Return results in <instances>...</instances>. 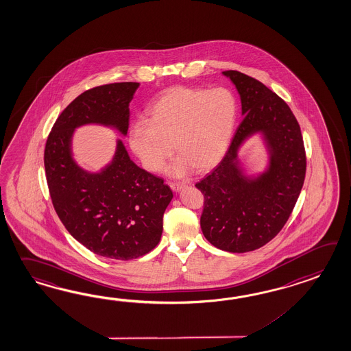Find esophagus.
Returning a JSON list of instances; mask_svg holds the SVG:
<instances>
[{
	"instance_id": "1",
	"label": "esophagus",
	"mask_w": 351,
	"mask_h": 351,
	"mask_svg": "<svg viewBox=\"0 0 351 351\" xmlns=\"http://www.w3.org/2000/svg\"><path fill=\"white\" fill-rule=\"evenodd\" d=\"M169 186H171V189H173L174 192H178L182 188L186 187L184 183H178V182H171Z\"/></svg>"
}]
</instances>
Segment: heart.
<instances>
[{
    "instance_id": "obj_1",
    "label": "heart",
    "mask_w": 351,
    "mask_h": 351,
    "mask_svg": "<svg viewBox=\"0 0 351 351\" xmlns=\"http://www.w3.org/2000/svg\"><path fill=\"white\" fill-rule=\"evenodd\" d=\"M147 120L132 123L129 143L149 171H159L173 153V176L191 168L206 171L228 152L237 120V99L228 88L176 86L164 90L147 108Z\"/></svg>"
}]
</instances>
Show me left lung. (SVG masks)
<instances>
[{
  "instance_id": "left-lung-1",
  "label": "left lung",
  "mask_w": 351,
  "mask_h": 351,
  "mask_svg": "<svg viewBox=\"0 0 351 351\" xmlns=\"http://www.w3.org/2000/svg\"><path fill=\"white\" fill-rule=\"evenodd\" d=\"M235 84L243 121L228 152L196 187L204 195L201 228L213 246L246 253L269 243L293 211L306 176L301 128L289 106L261 82L237 71L222 72ZM261 132L270 150V168L255 180L245 178L237 152Z\"/></svg>"
}]
</instances>
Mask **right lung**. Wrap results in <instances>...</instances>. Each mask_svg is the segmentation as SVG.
Segmentation results:
<instances>
[{
  "label": "right lung",
  "instance_id": "1",
  "mask_svg": "<svg viewBox=\"0 0 351 351\" xmlns=\"http://www.w3.org/2000/svg\"><path fill=\"white\" fill-rule=\"evenodd\" d=\"M139 83L121 82L83 92L53 125L44 150L50 198L68 232L92 253L131 261L152 252L163 232L171 188L134 163L117 141L111 164L99 173L80 168L72 158L74 129L86 123L114 126L128 134L130 104Z\"/></svg>",
  "mask_w": 351,
  "mask_h": 351
}]
</instances>
